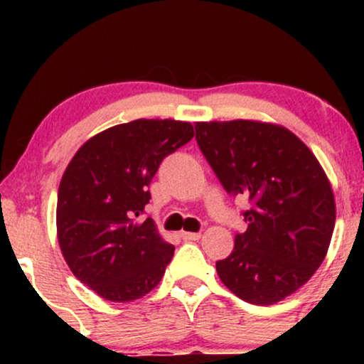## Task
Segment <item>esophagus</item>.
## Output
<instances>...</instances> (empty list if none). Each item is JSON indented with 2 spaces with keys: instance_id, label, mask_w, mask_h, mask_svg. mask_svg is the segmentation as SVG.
Here are the masks:
<instances>
[{
  "instance_id": "esophagus-1",
  "label": "esophagus",
  "mask_w": 364,
  "mask_h": 364,
  "mask_svg": "<svg viewBox=\"0 0 364 364\" xmlns=\"http://www.w3.org/2000/svg\"><path fill=\"white\" fill-rule=\"evenodd\" d=\"M179 236H181V240H185V241H196V240H200V232H188V231H181L179 232Z\"/></svg>"
}]
</instances>
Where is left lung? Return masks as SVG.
<instances>
[{
    "instance_id": "left-lung-1",
    "label": "left lung",
    "mask_w": 364,
    "mask_h": 364,
    "mask_svg": "<svg viewBox=\"0 0 364 364\" xmlns=\"http://www.w3.org/2000/svg\"><path fill=\"white\" fill-rule=\"evenodd\" d=\"M196 141L228 193L248 196V229L215 263L229 291L252 304H275L310 281L336 225V198L318 159L281 124L200 121Z\"/></svg>"
}]
</instances>
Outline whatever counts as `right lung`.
<instances>
[{
    "label": "right lung",
    "mask_w": 364,
    "mask_h": 364,
    "mask_svg": "<svg viewBox=\"0 0 364 364\" xmlns=\"http://www.w3.org/2000/svg\"><path fill=\"white\" fill-rule=\"evenodd\" d=\"M193 135L188 121L135 119L92 136L66 166L58 243L75 277L107 301H135L161 282L174 246L150 217H135L149 203L162 159Z\"/></svg>",
    "instance_id": "right-lung-1"
}]
</instances>
